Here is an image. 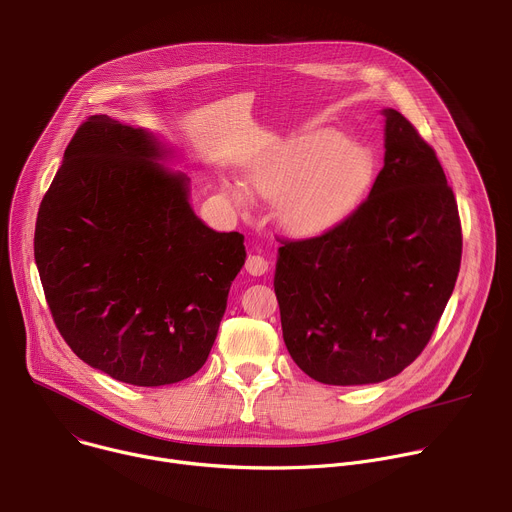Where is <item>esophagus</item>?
I'll return each instance as SVG.
<instances>
[{"label": "esophagus", "mask_w": 512, "mask_h": 512, "mask_svg": "<svg viewBox=\"0 0 512 512\" xmlns=\"http://www.w3.org/2000/svg\"><path fill=\"white\" fill-rule=\"evenodd\" d=\"M245 269H247L251 275H263V273H267V269H269V261H267L263 255H249V257H247V263H245Z\"/></svg>", "instance_id": "esophagus-1"}]
</instances>
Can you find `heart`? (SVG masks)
<instances>
[{"label":"heart","instance_id":"heart-1","mask_svg":"<svg viewBox=\"0 0 512 512\" xmlns=\"http://www.w3.org/2000/svg\"><path fill=\"white\" fill-rule=\"evenodd\" d=\"M373 156L344 135L320 129L291 135L273 143L255 158L245 174L247 184L275 196V218L289 235H320L356 208L371 186ZM229 196L243 204V186H231Z\"/></svg>","mask_w":512,"mask_h":512}]
</instances>
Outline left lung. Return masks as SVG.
Instances as JSON below:
<instances>
[{"label":"left lung","mask_w":512,"mask_h":512,"mask_svg":"<svg viewBox=\"0 0 512 512\" xmlns=\"http://www.w3.org/2000/svg\"><path fill=\"white\" fill-rule=\"evenodd\" d=\"M369 198L324 235L281 241L275 267L285 346L324 385L399 375L423 352L462 261L458 204L431 145L395 109Z\"/></svg>","instance_id":"left-lung-1"}]
</instances>
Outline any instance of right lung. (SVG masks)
Returning <instances> with one entry per match:
<instances>
[{"instance_id":"obj_1","label":"right lung","mask_w":512,"mask_h":512,"mask_svg":"<svg viewBox=\"0 0 512 512\" xmlns=\"http://www.w3.org/2000/svg\"><path fill=\"white\" fill-rule=\"evenodd\" d=\"M145 129L107 115L72 135L42 198L34 257L54 324L109 377L160 387L202 369L245 265V237L194 214L186 174Z\"/></svg>"}]
</instances>
